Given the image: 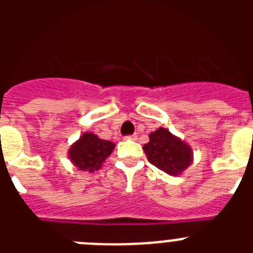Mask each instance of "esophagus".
<instances>
[{
	"mask_svg": "<svg viewBox=\"0 0 253 253\" xmlns=\"http://www.w3.org/2000/svg\"><path fill=\"white\" fill-rule=\"evenodd\" d=\"M126 139H130V140H137V138H138V135L137 134H131V135H126Z\"/></svg>",
	"mask_w": 253,
	"mask_h": 253,
	"instance_id": "esophagus-1",
	"label": "esophagus"
}]
</instances>
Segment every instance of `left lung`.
I'll return each mask as SVG.
<instances>
[{
    "instance_id": "obj_1",
    "label": "left lung",
    "mask_w": 253,
    "mask_h": 253,
    "mask_svg": "<svg viewBox=\"0 0 253 253\" xmlns=\"http://www.w3.org/2000/svg\"><path fill=\"white\" fill-rule=\"evenodd\" d=\"M143 149L152 165L171 176L181 175L194 160L191 147L166 128L152 131Z\"/></svg>"
}]
</instances>
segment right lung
<instances>
[{
    "label": "right lung",
    "instance_id": "add662e5",
    "mask_svg": "<svg viewBox=\"0 0 253 253\" xmlns=\"http://www.w3.org/2000/svg\"><path fill=\"white\" fill-rule=\"evenodd\" d=\"M114 148L115 144L113 142L86 131L68 149V157L80 171L93 172L101 169Z\"/></svg>",
    "mask_w": 253,
    "mask_h": 253
}]
</instances>
